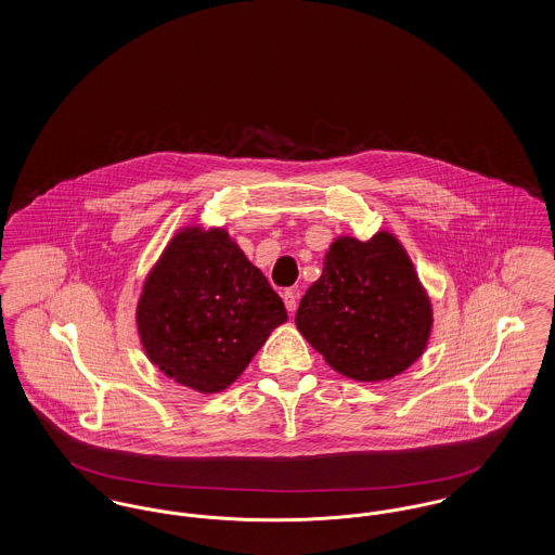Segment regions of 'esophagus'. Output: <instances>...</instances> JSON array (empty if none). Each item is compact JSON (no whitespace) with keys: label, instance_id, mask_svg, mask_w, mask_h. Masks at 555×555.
<instances>
[{"label":"esophagus","instance_id":"34e87169","mask_svg":"<svg viewBox=\"0 0 555 555\" xmlns=\"http://www.w3.org/2000/svg\"><path fill=\"white\" fill-rule=\"evenodd\" d=\"M297 297H299V293L295 289H287L283 293V299H285V306H287V310H289L291 314L297 310Z\"/></svg>","mask_w":555,"mask_h":555}]
</instances>
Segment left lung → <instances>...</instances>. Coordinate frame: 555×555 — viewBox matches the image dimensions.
Instances as JSON below:
<instances>
[{
  "label": "left lung",
  "instance_id": "1",
  "mask_svg": "<svg viewBox=\"0 0 555 555\" xmlns=\"http://www.w3.org/2000/svg\"><path fill=\"white\" fill-rule=\"evenodd\" d=\"M295 324L331 369L378 383L423 356L433 308L403 245L378 231L369 241L335 238Z\"/></svg>",
  "mask_w": 555,
  "mask_h": 555
}]
</instances>
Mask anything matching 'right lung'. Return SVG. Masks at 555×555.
I'll use <instances>...</instances> for the list:
<instances>
[{"label": "right lung", "instance_id": "1", "mask_svg": "<svg viewBox=\"0 0 555 555\" xmlns=\"http://www.w3.org/2000/svg\"><path fill=\"white\" fill-rule=\"evenodd\" d=\"M283 322V299L224 229H181L147 274L137 304L150 362L199 393L233 385Z\"/></svg>", "mask_w": 555, "mask_h": 555}]
</instances>
